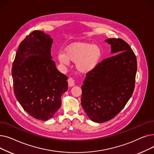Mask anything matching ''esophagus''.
<instances>
[{
    "mask_svg": "<svg viewBox=\"0 0 154 154\" xmlns=\"http://www.w3.org/2000/svg\"><path fill=\"white\" fill-rule=\"evenodd\" d=\"M68 83H69V87H73L75 85L74 80L73 79L72 77H69V79H68Z\"/></svg>",
    "mask_w": 154,
    "mask_h": 154,
    "instance_id": "esophagus-1",
    "label": "esophagus"
}]
</instances>
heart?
I'll use <instances>...</instances> for the list:
<instances>
[{"mask_svg":"<svg viewBox=\"0 0 154 154\" xmlns=\"http://www.w3.org/2000/svg\"><path fill=\"white\" fill-rule=\"evenodd\" d=\"M102 56V51L99 45L82 43L69 46L66 48V54L59 52L57 54V59L66 66H69L70 61L76 63L77 69L87 74L97 67Z\"/></svg>","mask_w":154,"mask_h":154,"instance_id":"b5f03b06","label":"heart"}]
</instances>
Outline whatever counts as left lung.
I'll list each match as a JSON object with an SVG mask.
<instances>
[{
	"label": "left lung",
	"mask_w": 154,
	"mask_h": 154,
	"mask_svg": "<svg viewBox=\"0 0 154 154\" xmlns=\"http://www.w3.org/2000/svg\"><path fill=\"white\" fill-rule=\"evenodd\" d=\"M112 54L88 72L82 85V106L91 120L102 123L115 117L133 94L137 59L129 45L121 38L105 40Z\"/></svg>",
	"instance_id": "8db88e82"
}]
</instances>
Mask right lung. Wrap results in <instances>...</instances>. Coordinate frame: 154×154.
I'll return each mask as SVG.
<instances>
[{
	"instance_id": "right-lung-1",
	"label": "right lung",
	"mask_w": 154,
	"mask_h": 154,
	"mask_svg": "<svg viewBox=\"0 0 154 154\" xmlns=\"http://www.w3.org/2000/svg\"><path fill=\"white\" fill-rule=\"evenodd\" d=\"M53 39L35 30L20 42L12 69L15 97L26 112L36 119L52 118L67 91V77L52 60Z\"/></svg>"
}]
</instances>
